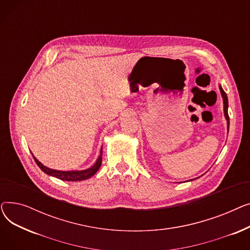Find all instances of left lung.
<instances>
[{
    "label": "left lung",
    "instance_id": "obj_1",
    "mask_svg": "<svg viewBox=\"0 0 250 250\" xmlns=\"http://www.w3.org/2000/svg\"><path fill=\"white\" fill-rule=\"evenodd\" d=\"M220 90H221V93L223 96V100H224V112H225V116H226V120L228 122V129H229V115H228V97L227 94L225 93V91L223 90V88L220 86Z\"/></svg>",
    "mask_w": 250,
    "mask_h": 250
}]
</instances>
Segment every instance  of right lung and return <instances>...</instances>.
<instances>
[{
	"label": "right lung",
	"mask_w": 250,
	"mask_h": 250,
	"mask_svg": "<svg viewBox=\"0 0 250 250\" xmlns=\"http://www.w3.org/2000/svg\"><path fill=\"white\" fill-rule=\"evenodd\" d=\"M102 154V153H101ZM99 156V158L97 159L96 163L92 166L91 168L87 169V170H83V171H58V170H54V169H49L45 166H43L41 162H39L35 157L33 156V158L36 162V164L38 165V167L41 168L42 171L48 175L55 176L61 180H65V181H79V180H84L87 179L89 177H91L92 175H94L97 170L99 169V167L101 166V162H102V156Z\"/></svg>",
	"instance_id": "add662e5"
}]
</instances>
